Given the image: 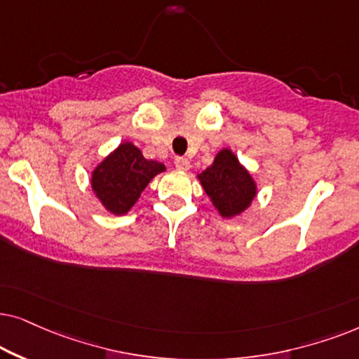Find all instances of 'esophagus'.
Here are the masks:
<instances>
[{
  "label": "esophagus",
  "mask_w": 359,
  "mask_h": 359,
  "mask_svg": "<svg viewBox=\"0 0 359 359\" xmlns=\"http://www.w3.org/2000/svg\"><path fill=\"white\" fill-rule=\"evenodd\" d=\"M175 167L179 170H189L190 169V161L187 157H175Z\"/></svg>",
  "instance_id": "obj_1"
}]
</instances>
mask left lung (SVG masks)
Returning a JSON list of instances; mask_svg holds the SVG:
<instances>
[{"label": "left lung", "mask_w": 359, "mask_h": 359, "mask_svg": "<svg viewBox=\"0 0 359 359\" xmlns=\"http://www.w3.org/2000/svg\"><path fill=\"white\" fill-rule=\"evenodd\" d=\"M205 194L223 218L241 215L257 194L255 179L241 165L231 149H222L213 164L198 174Z\"/></svg>", "instance_id": "1"}]
</instances>
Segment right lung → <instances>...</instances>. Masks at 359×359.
I'll return each instance as SVG.
<instances>
[{
	"label": "right lung",
	"instance_id": "add662e5",
	"mask_svg": "<svg viewBox=\"0 0 359 359\" xmlns=\"http://www.w3.org/2000/svg\"><path fill=\"white\" fill-rule=\"evenodd\" d=\"M165 165L147 161L140 147L121 142L92 172V190L104 208L113 215H124L141 197V192Z\"/></svg>",
	"mask_w": 359,
	"mask_h": 359
}]
</instances>
